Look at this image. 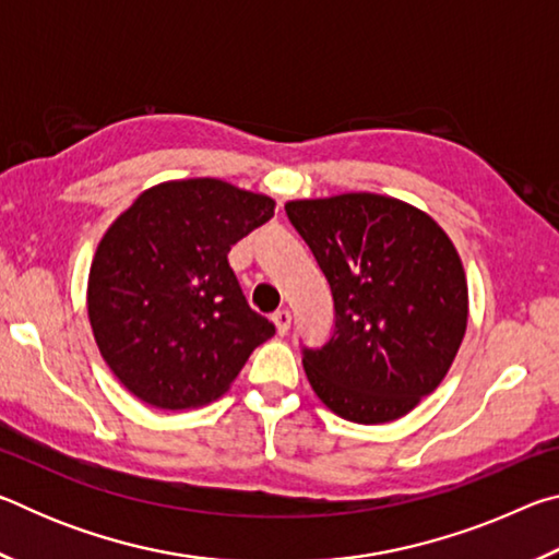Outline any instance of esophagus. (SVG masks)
Returning a JSON list of instances; mask_svg holds the SVG:
<instances>
[{"instance_id":"obj_1","label":"esophagus","mask_w":559,"mask_h":559,"mask_svg":"<svg viewBox=\"0 0 559 559\" xmlns=\"http://www.w3.org/2000/svg\"><path fill=\"white\" fill-rule=\"evenodd\" d=\"M273 323H276L278 335H288V330H290V313H288V310L286 308L276 310V313H273Z\"/></svg>"}]
</instances>
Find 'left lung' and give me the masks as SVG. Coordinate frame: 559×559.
<instances>
[{"mask_svg":"<svg viewBox=\"0 0 559 559\" xmlns=\"http://www.w3.org/2000/svg\"><path fill=\"white\" fill-rule=\"evenodd\" d=\"M286 214L335 300L323 347H302L308 382L355 424L409 414L447 377L468 323V286L447 231L394 197L296 200Z\"/></svg>","mask_w":559,"mask_h":559,"instance_id":"obj_1","label":"left lung"}]
</instances>
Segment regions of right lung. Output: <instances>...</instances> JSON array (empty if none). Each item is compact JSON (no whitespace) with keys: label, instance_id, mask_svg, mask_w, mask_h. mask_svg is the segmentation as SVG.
Instances as JSON below:
<instances>
[{"label":"right lung","instance_id":"1","mask_svg":"<svg viewBox=\"0 0 559 559\" xmlns=\"http://www.w3.org/2000/svg\"><path fill=\"white\" fill-rule=\"evenodd\" d=\"M273 206L222 179H175L145 189L110 224L91 263L88 320L130 394L157 409L202 406L273 337L229 266L231 246Z\"/></svg>","mask_w":559,"mask_h":559}]
</instances>
